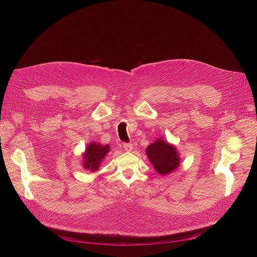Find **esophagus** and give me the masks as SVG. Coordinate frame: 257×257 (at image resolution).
Masks as SVG:
<instances>
[{
    "instance_id": "obj_1",
    "label": "esophagus",
    "mask_w": 257,
    "mask_h": 257,
    "mask_svg": "<svg viewBox=\"0 0 257 257\" xmlns=\"http://www.w3.org/2000/svg\"><path fill=\"white\" fill-rule=\"evenodd\" d=\"M123 149L126 152H131L133 149V145L132 143H123Z\"/></svg>"
}]
</instances>
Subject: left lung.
Masks as SVG:
<instances>
[{"mask_svg": "<svg viewBox=\"0 0 257 257\" xmlns=\"http://www.w3.org/2000/svg\"><path fill=\"white\" fill-rule=\"evenodd\" d=\"M151 163L161 175H167L179 167V157L176 148L162 139L149 145L146 149Z\"/></svg>", "mask_w": 257, "mask_h": 257, "instance_id": "8db88e82", "label": "left lung"}]
</instances>
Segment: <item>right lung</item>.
I'll use <instances>...</instances> for the list:
<instances>
[{"instance_id": "add662e5", "label": "right lung", "mask_w": 257, "mask_h": 257, "mask_svg": "<svg viewBox=\"0 0 257 257\" xmlns=\"http://www.w3.org/2000/svg\"><path fill=\"white\" fill-rule=\"evenodd\" d=\"M108 145H100L94 142L89 144L84 155V168L90 171H95L98 168L100 161L108 153Z\"/></svg>"}]
</instances>
